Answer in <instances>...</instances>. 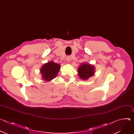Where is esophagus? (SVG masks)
Here are the masks:
<instances>
[{"label": "esophagus", "instance_id": "34e87169", "mask_svg": "<svg viewBox=\"0 0 134 134\" xmlns=\"http://www.w3.org/2000/svg\"><path fill=\"white\" fill-rule=\"evenodd\" d=\"M66 60H67V62H69L70 61V58L69 57H67V58H66Z\"/></svg>", "mask_w": 134, "mask_h": 134}]
</instances>
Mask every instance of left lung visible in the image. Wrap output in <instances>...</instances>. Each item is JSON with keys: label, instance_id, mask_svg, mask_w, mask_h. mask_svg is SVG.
Segmentation results:
<instances>
[{"label": "left lung", "instance_id": "obj_1", "mask_svg": "<svg viewBox=\"0 0 134 134\" xmlns=\"http://www.w3.org/2000/svg\"><path fill=\"white\" fill-rule=\"evenodd\" d=\"M95 68L93 65L83 63L79 65L78 68V75L80 79L87 80L95 74Z\"/></svg>", "mask_w": 134, "mask_h": 134}]
</instances>
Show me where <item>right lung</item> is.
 <instances>
[{
  "label": "right lung",
  "mask_w": 134,
  "mask_h": 134,
  "mask_svg": "<svg viewBox=\"0 0 134 134\" xmlns=\"http://www.w3.org/2000/svg\"><path fill=\"white\" fill-rule=\"evenodd\" d=\"M60 68V65L51 61L43 64L40 69L43 80L49 81L55 78L58 75Z\"/></svg>",
  "instance_id": "1"
}]
</instances>
